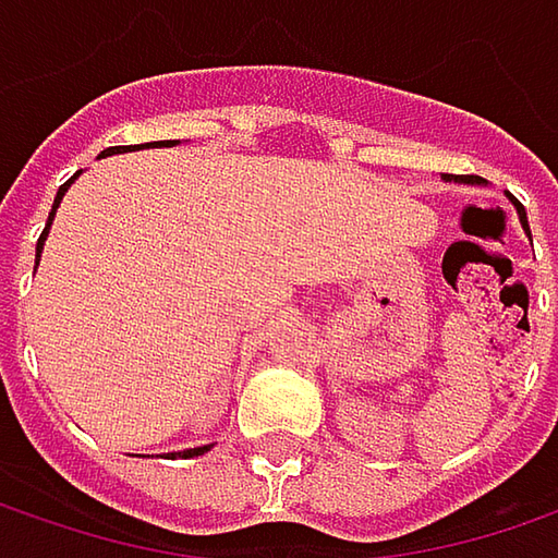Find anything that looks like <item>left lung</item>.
<instances>
[{"label":"left lung","instance_id":"left-lung-1","mask_svg":"<svg viewBox=\"0 0 558 558\" xmlns=\"http://www.w3.org/2000/svg\"><path fill=\"white\" fill-rule=\"evenodd\" d=\"M444 181H456V183H472V186H481V178H452V174H444ZM506 196H509V193H506ZM509 203H512V206H515V211H519V225H521V231L527 233V236H531V228H527V215H524V206H521L519 199H515V196H509Z\"/></svg>","mask_w":558,"mask_h":558}]
</instances>
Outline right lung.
Returning a JSON list of instances; mask_svg holds the SVG:
<instances>
[{"label":"right lung","instance_id":"1","mask_svg":"<svg viewBox=\"0 0 558 558\" xmlns=\"http://www.w3.org/2000/svg\"><path fill=\"white\" fill-rule=\"evenodd\" d=\"M149 146H178V140H161V143H143V146H111V149H102V156L99 158H106V156H118V153H136V149H149ZM81 178V171L71 178L68 183H61L59 186V193H56V203H52V211H49V221H46V228H43V233H39V240H37V265H39V253H43V246H46V236H49V228H52V221H56V208L61 206V199H64V193H68V186L71 183L77 181ZM211 449V444L208 447H193V449H183V452H168V456H183V459H193V456H203V452H208Z\"/></svg>","mask_w":558,"mask_h":558}]
</instances>
